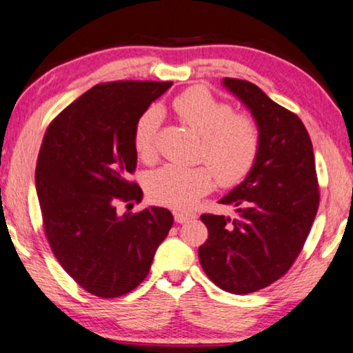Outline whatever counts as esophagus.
Segmentation results:
<instances>
[{
    "label": "esophagus",
    "mask_w": 353,
    "mask_h": 353,
    "mask_svg": "<svg viewBox=\"0 0 353 353\" xmlns=\"http://www.w3.org/2000/svg\"><path fill=\"white\" fill-rule=\"evenodd\" d=\"M174 219H176L177 223H185V222H188V220L194 219V215L190 214V212H181V210H176Z\"/></svg>",
    "instance_id": "obj_1"
}]
</instances>
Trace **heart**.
<instances>
[{
    "instance_id": "obj_1",
    "label": "heart",
    "mask_w": 353,
    "mask_h": 353,
    "mask_svg": "<svg viewBox=\"0 0 353 353\" xmlns=\"http://www.w3.org/2000/svg\"><path fill=\"white\" fill-rule=\"evenodd\" d=\"M172 110L183 125L201 138V159L213 171L206 166L168 165L152 174L149 193L157 203L187 209L212 188V172L220 183L231 185L250 171L260 149V131L254 119L233 114L228 104L217 101L199 87L188 88L174 98ZM160 120L159 110L149 109L134 125V149L145 161L154 160L157 154Z\"/></svg>"
}]
</instances>
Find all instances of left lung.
<instances>
[{
	"label": "left lung",
	"mask_w": 353,
	"mask_h": 353,
	"mask_svg": "<svg viewBox=\"0 0 353 353\" xmlns=\"http://www.w3.org/2000/svg\"><path fill=\"white\" fill-rule=\"evenodd\" d=\"M222 85L250 110L260 131L254 166L219 203L236 217L201 215L208 241L198 249L206 276L225 292L245 294L290 270L319 208L312 143L306 126L255 85L225 77Z\"/></svg>",
	"instance_id": "left-lung-1"
}]
</instances>
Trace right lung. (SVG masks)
Instances as JSON below:
<instances>
[{"label":"right lung","mask_w":353,"mask_h":353,"mask_svg":"<svg viewBox=\"0 0 353 353\" xmlns=\"http://www.w3.org/2000/svg\"><path fill=\"white\" fill-rule=\"evenodd\" d=\"M172 82L122 81L94 85L49 125L36 163V192L44 231L68 274L99 298L134 290L149 274L172 214L150 206L117 212V203L141 201L128 177L138 152V119Z\"/></svg>","instance_id":"obj_1"}]
</instances>
